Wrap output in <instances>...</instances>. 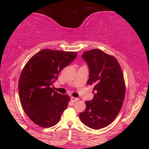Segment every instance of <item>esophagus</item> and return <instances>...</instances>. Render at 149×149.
I'll use <instances>...</instances> for the list:
<instances>
[{
	"instance_id": "esophagus-1",
	"label": "esophagus",
	"mask_w": 149,
	"mask_h": 149,
	"mask_svg": "<svg viewBox=\"0 0 149 149\" xmlns=\"http://www.w3.org/2000/svg\"><path fill=\"white\" fill-rule=\"evenodd\" d=\"M71 101H72L73 102H76V101L78 100V98H76V97H71Z\"/></svg>"
}]
</instances>
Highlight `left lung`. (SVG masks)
Returning <instances> with one entry per match:
<instances>
[{
    "mask_svg": "<svg viewBox=\"0 0 149 149\" xmlns=\"http://www.w3.org/2000/svg\"><path fill=\"white\" fill-rule=\"evenodd\" d=\"M88 66V85H93L94 97L86 101V108L79 117L83 124L94 130L110 125L119 113L125 95V85L120 66L116 58L99 49L82 54Z\"/></svg>",
    "mask_w": 149,
    "mask_h": 149,
    "instance_id": "8db88e82",
    "label": "left lung"
}]
</instances>
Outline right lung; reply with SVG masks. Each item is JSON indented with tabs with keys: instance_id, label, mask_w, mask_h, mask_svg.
I'll list each match as a JSON object with an SVG mask.
<instances>
[{
	"instance_id": "obj_1",
	"label": "right lung",
	"mask_w": 149,
	"mask_h": 149,
	"mask_svg": "<svg viewBox=\"0 0 149 149\" xmlns=\"http://www.w3.org/2000/svg\"><path fill=\"white\" fill-rule=\"evenodd\" d=\"M75 52L45 49L29 60L19 80V95L24 111L42 127L55 125L66 109L70 97L54 91L53 83L60 71L74 60Z\"/></svg>"
}]
</instances>
